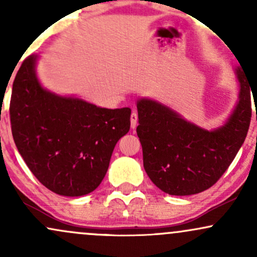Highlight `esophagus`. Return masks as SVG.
<instances>
[{
	"mask_svg": "<svg viewBox=\"0 0 257 257\" xmlns=\"http://www.w3.org/2000/svg\"><path fill=\"white\" fill-rule=\"evenodd\" d=\"M138 125V113L135 111L132 112L131 114V126L132 129H135Z\"/></svg>",
	"mask_w": 257,
	"mask_h": 257,
	"instance_id": "1",
	"label": "esophagus"
}]
</instances>
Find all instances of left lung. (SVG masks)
<instances>
[{
  "mask_svg": "<svg viewBox=\"0 0 257 257\" xmlns=\"http://www.w3.org/2000/svg\"><path fill=\"white\" fill-rule=\"evenodd\" d=\"M239 94L231 116L216 129L200 128L156 100H138V137L145 172L159 190L191 196L210 188L232 163L251 119L250 78L235 69ZM253 96V95H252Z\"/></svg>",
  "mask_w": 257,
  "mask_h": 257,
  "instance_id": "left-lung-1",
  "label": "left lung"
}]
</instances>
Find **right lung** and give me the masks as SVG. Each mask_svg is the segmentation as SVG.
Wrapping results in <instances>:
<instances>
[{
	"mask_svg": "<svg viewBox=\"0 0 257 257\" xmlns=\"http://www.w3.org/2000/svg\"><path fill=\"white\" fill-rule=\"evenodd\" d=\"M37 54L23 61L10 105L12 134L26 166L52 192H93L108 169L117 141L131 128V108H104L47 90L36 75Z\"/></svg>",
	"mask_w": 257,
	"mask_h": 257,
	"instance_id": "1",
	"label": "right lung"
}]
</instances>
